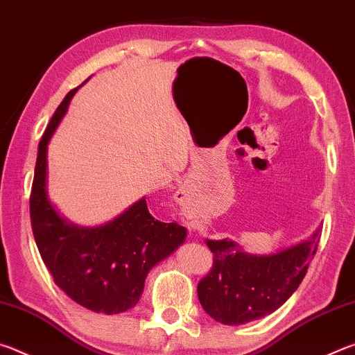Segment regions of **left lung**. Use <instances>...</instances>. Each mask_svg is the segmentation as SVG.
Masks as SVG:
<instances>
[{
	"label": "left lung",
	"mask_w": 355,
	"mask_h": 355,
	"mask_svg": "<svg viewBox=\"0 0 355 355\" xmlns=\"http://www.w3.org/2000/svg\"><path fill=\"white\" fill-rule=\"evenodd\" d=\"M320 238L321 228L304 243L266 257L244 254L230 239H208L213 266L197 285L203 310L228 326L272 313L297 290L316 254Z\"/></svg>",
	"instance_id": "left-lung-1"
}]
</instances>
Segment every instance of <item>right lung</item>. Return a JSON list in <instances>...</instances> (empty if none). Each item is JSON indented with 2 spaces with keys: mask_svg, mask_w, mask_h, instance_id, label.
I'll return each mask as SVG.
<instances>
[{
  "mask_svg": "<svg viewBox=\"0 0 355 355\" xmlns=\"http://www.w3.org/2000/svg\"><path fill=\"white\" fill-rule=\"evenodd\" d=\"M76 91L65 95L39 142L29 197L33 235L53 280L71 300L116 315L135 307L148 271L184 241L186 228L155 219L146 199L94 228L70 225L56 213L46 196V146Z\"/></svg>",
  "mask_w": 355,
  "mask_h": 355,
  "instance_id": "add662e5",
  "label": "right lung"
}]
</instances>
